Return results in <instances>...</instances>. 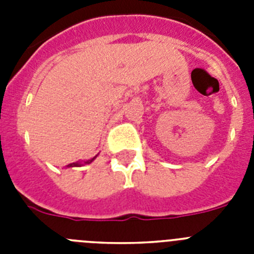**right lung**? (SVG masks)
<instances>
[{"label": "right lung", "instance_id": "right-lung-1", "mask_svg": "<svg viewBox=\"0 0 254 254\" xmlns=\"http://www.w3.org/2000/svg\"><path fill=\"white\" fill-rule=\"evenodd\" d=\"M95 158H96V156H95ZM95 158L90 159V160L84 161V163H72V164H68V165H67V167H81V165H85V164H90L91 161H93L94 159H95Z\"/></svg>", "mask_w": 254, "mask_h": 254}]
</instances>
